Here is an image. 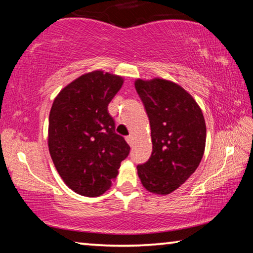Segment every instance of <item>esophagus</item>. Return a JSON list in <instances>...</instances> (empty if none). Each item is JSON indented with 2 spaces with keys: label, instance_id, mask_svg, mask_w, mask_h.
<instances>
[{
  "label": "esophagus",
  "instance_id": "esophagus-1",
  "mask_svg": "<svg viewBox=\"0 0 253 253\" xmlns=\"http://www.w3.org/2000/svg\"><path fill=\"white\" fill-rule=\"evenodd\" d=\"M126 142H127L128 144H129L130 146H131L132 143H134V139H132V136H131V135H129V136H127V137H126Z\"/></svg>",
  "mask_w": 253,
  "mask_h": 253
}]
</instances>
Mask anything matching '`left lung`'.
Wrapping results in <instances>:
<instances>
[{
	"instance_id": "1",
	"label": "left lung",
	"mask_w": 253,
	"mask_h": 253,
	"mask_svg": "<svg viewBox=\"0 0 253 253\" xmlns=\"http://www.w3.org/2000/svg\"><path fill=\"white\" fill-rule=\"evenodd\" d=\"M135 88L151 125L153 152L137 166L144 187L169 194L186 181L202 160L207 127L202 110L190 93L164 79L136 80Z\"/></svg>"
}]
</instances>
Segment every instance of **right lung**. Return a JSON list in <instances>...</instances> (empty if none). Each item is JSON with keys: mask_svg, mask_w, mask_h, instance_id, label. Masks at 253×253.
Wrapping results in <instances>:
<instances>
[{"mask_svg": "<svg viewBox=\"0 0 253 253\" xmlns=\"http://www.w3.org/2000/svg\"><path fill=\"white\" fill-rule=\"evenodd\" d=\"M122 77L93 71L59 92L49 116V151L60 176L78 194L98 196L117 176L130 147L115 132L108 105Z\"/></svg>", "mask_w": 253, "mask_h": 253, "instance_id": "right-lung-1", "label": "right lung"}]
</instances>
